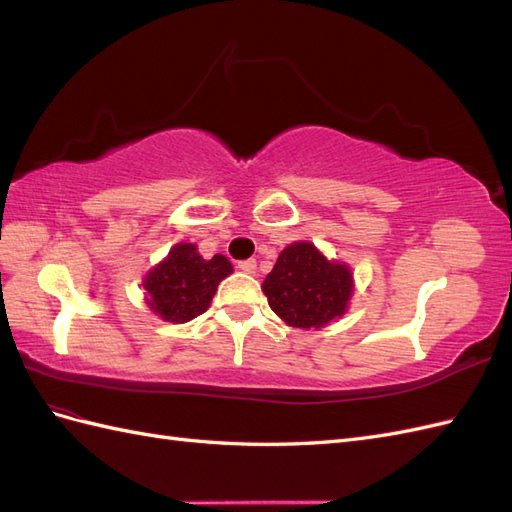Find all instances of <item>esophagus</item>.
<instances>
[{
	"label": "esophagus",
	"mask_w": 512,
	"mask_h": 512,
	"mask_svg": "<svg viewBox=\"0 0 512 512\" xmlns=\"http://www.w3.org/2000/svg\"><path fill=\"white\" fill-rule=\"evenodd\" d=\"M237 267H239V271H243V273L254 275V273H256V260H252V258H250V260H241Z\"/></svg>",
	"instance_id": "1"
}]
</instances>
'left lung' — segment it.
<instances>
[{
  "label": "left lung",
  "mask_w": 512,
  "mask_h": 512,
  "mask_svg": "<svg viewBox=\"0 0 512 512\" xmlns=\"http://www.w3.org/2000/svg\"><path fill=\"white\" fill-rule=\"evenodd\" d=\"M262 292L288 327L322 329L348 312L354 275L346 262L329 260L314 243L294 241L265 277Z\"/></svg>",
  "instance_id": "1"
}]
</instances>
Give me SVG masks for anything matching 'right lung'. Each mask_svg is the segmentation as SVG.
Returning a JSON list of instances; mask_svg holds the SVG:
<instances>
[{
  "label": "right lung",
  "instance_id": "right-lung-1",
  "mask_svg": "<svg viewBox=\"0 0 512 512\" xmlns=\"http://www.w3.org/2000/svg\"><path fill=\"white\" fill-rule=\"evenodd\" d=\"M232 273L222 254L205 260L194 243H177L143 277L145 303L166 322L183 324L207 312L215 290Z\"/></svg>",
  "mask_w": 512,
  "mask_h": 512
}]
</instances>
